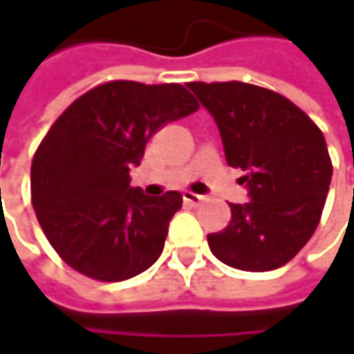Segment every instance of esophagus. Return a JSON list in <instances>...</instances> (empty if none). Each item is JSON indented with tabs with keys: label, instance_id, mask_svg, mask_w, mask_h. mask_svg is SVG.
I'll return each instance as SVG.
<instances>
[{
	"label": "esophagus",
	"instance_id": "esophagus-1",
	"mask_svg": "<svg viewBox=\"0 0 354 354\" xmlns=\"http://www.w3.org/2000/svg\"><path fill=\"white\" fill-rule=\"evenodd\" d=\"M184 203H188V205H201L203 201H205V196L203 194H194V192H184Z\"/></svg>",
	"mask_w": 354,
	"mask_h": 354
}]
</instances>
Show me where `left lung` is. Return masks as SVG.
Instances as JSON below:
<instances>
[{
    "mask_svg": "<svg viewBox=\"0 0 354 354\" xmlns=\"http://www.w3.org/2000/svg\"><path fill=\"white\" fill-rule=\"evenodd\" d=\"M188 88L213 116L227 166L246 174L248 203H232V221L207 242L223 264L264 272L287 264L316 232L332 180L326 139L285 96L244 84Z\"/></svg>",
    "mask_w": 354,
    "mask_h": 354,
    "instance_id": "obj_1",
    "label": "left lung"
}]
</instances>
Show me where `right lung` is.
Masks as SVG:
<instances>
[{"label": "right lung", "mask_w": 354, "mask_h": 354, "mask_svg": "<svg viewBox=\"0 0 354 354\" xmlns=\"http://www.w3.org/2000/svg\"><path fill=\"white\" fill-rule=\"evenodd\" d=\"M198 108L180 84L110 82L80 96L38 145L30 170L36 219L57 254L98 281H124L162 254L182 194L131 186L149 137Z\"/></svg>", "instance_id": "add662e5"}]
</instances>
